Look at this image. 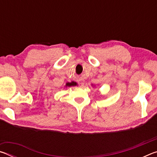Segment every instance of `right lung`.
Listing matches in <instances>:
<instances>
[{
  "label": "right lung",
  "mask_w": 157,
  "mask_h": 157,
  "mask_svg": "<svg viewBox=\"0 0 157 157\" xmlns=\"http://www.w3.org/2000/svg\"><path fill=\"white\" fill-rule=\"evenodd\" d=\"M76 84V83L75 82H71V83H67L66 84V86H75V85Z\"/></svg>",
  "instance_id": "add662e5"
}]
</instances>
